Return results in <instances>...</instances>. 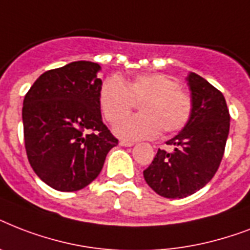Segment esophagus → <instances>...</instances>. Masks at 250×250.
Returning <instances> with one entry per match:
<instances>
[{
    "mask_svg": "<svg viewBox=\"0 0 250 250\" xmlns=\"http://www.w3.org/2000/svg\"><path fill=\"white\" fill-rule=\"evenodd\" d=\"M119 145H122V146H132L133 143H132V141L121 140V141H119Z\"/></svg>",
    "mask_w": 250,
    "mask_h": 250,
    "instance_id": "34e87169",
    "label": "esophagus"
}]
</instances>
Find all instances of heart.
<instances>
[{"mask_svg":"<svg viewBox=\"0 0 250 250\" xmlns=\"http://www.w3.org/2000/svg\"><path fill=\"white\" fill-rule=\"evenodd\" d=\"M141 102V114L124 118ZM100 107L114 131L123 139H152L164 133L179 132L188 125L193 113V100L182 89L178 80L161 72L139 74L132 80L110 76L102 83L98 94Z\"/></svg>","mask_w":250,"mask_h":250,"instance_id":"obj_1","label":"heart"}]
</instances>
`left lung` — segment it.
<instances>
[{"label":"left lung","instance_id":"8db88e82","mask_svg":"<svg viewBox=\"0 0 250 250\" xmlns=\"http://www.w3.org/2000/svg\"><path fill=\"white\" fill-rule=\"evenodd\" d=\"M193 113L188 125L166 143L172 152L158 149L144 179L156 193L183 198L201 189L213 179L225 154L229 113L225 96L194 72L187 78Z\"/></svg>","mask_w":250,"mask_h":250}]
</instances>
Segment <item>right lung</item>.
I'll return each instance as SVG.
<instances>
[{"label":"right lung","instance_id":"add662e5","mask_svg":"<svg viewBox=\"0 0 250 250\" xmlns=\"http://www.w3.org/2000/svg\"><path fill=\"white\" fill-rule=\"evenodd\" d=\"M100 64L78 61L44 72L23 101L24 146L39 178L61 192L83 189L118 145L98 102Z\"/></svg>","mask_w":250,"mask_h":250}]
</instances>
